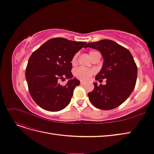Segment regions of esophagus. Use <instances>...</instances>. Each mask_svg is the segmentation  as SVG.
Returning a JSON list of instances; mask_svg holds the SVG:
<instances>
[{
  "mask_svg": "<svg viewBox=\"0 0 154 154\" xmlns=\"http://www.w3.org/2000/svg\"><path fill=\"white\" fill-rule=\"evenodd\" d=\"M80 83H81V85H85L86 84V82H85L83 81H82Z\"/></svg>",
  "mask_w": 154,
  "mask_h": 154,
  "instance_id": "esophagus-1",
  "label": "esophagus"
}]
</instances>
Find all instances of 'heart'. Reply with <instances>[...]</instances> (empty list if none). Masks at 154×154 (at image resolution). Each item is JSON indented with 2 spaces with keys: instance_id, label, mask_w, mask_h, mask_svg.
Instances as JSON below:
<instances>
[{
  "instance_id": "obj_1",
  "label": "heart",
  "mask_w": 154,
  "mask_h": 154,
  "mask_svg": "<svg viewBox=\"0 0 154 154\" xmlns=\"http://www.w3.org/2000/svg\"><path fill=\"white\" fill-rule=\"evenodd\" d=\"M97 51H91L89 52V56L91 57V59L92 58L93 54H94L95 53H96ZM77 57L78 54L75 55V56L73 57L72 59L71 60V63L72 65H75L76 60H77ZM95 72V71L93 69H84V68H78L75 71V76L79 79H82V80H88L92 75Z\"/></svg>"
}]
</instances>
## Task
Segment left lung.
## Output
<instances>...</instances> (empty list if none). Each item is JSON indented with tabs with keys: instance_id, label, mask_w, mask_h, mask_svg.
<instances>
[{
	"instance_id": "left-lung-1",
	"label": "left lung",
	"mask_w": 154,
	"mask_h": 154,
	"mask_svg": "<svg viewBox=\"0 0 154 154\" xmlns=\"http://www.w3.org/2000/svg\"><path fill=\"white\" fill-rule=\"evenodd\" d=\"M100 51L103 58L101 69L96 80L106 79V84L93 83L94 89L88 94L91 103L100 109H112L122 104L135 87L137 68L131 52L116 42L103 39L88 43L84 48Z\"/></svg>"
}]
</instances>
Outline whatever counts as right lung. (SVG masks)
Instances as JSON below:
<instances>
[{
  "label": "right lung",
  "mask_w": 154,
  "mask_h": 154,
  "mask_svg": "<svg viewBox=\"0 0 154 154\" xmlns=\"http://www.w3.org/2000/svg\"><path fill=\"white\" fill-rule=\"evenodd\" d=\"M85 42L65 38L47 41L30 57L25 78L31 97L39 106L49 111H58L69 104L74 89L80 82L72 78L71 60ZM59 79H69L65 86Z\"/></svg>",
  "instance_id": "obj_1"
}]
</instances>
